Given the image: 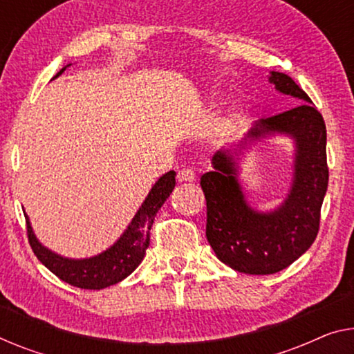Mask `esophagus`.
Segmentation results:
<instances>
[{
    "mask_svg": "<svg viewBox=\"0 0 354 354\" xmlns=\"http://www.w3.org/2000/svg\"><path fill=\"white\" fill-rule=\"evenodd\" d=\"M178 183H192L195 179V171L192 168H183V170L178 171Z\"/></svg>",
    "mask_w": 354,
    "mask_h": 354,
    "instance_id": "1",
    "label": "esophagus"
}]
</instances>
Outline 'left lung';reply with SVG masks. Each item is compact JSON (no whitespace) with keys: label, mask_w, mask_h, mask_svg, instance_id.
I'll list each match as a JSON object with an SVG mask.
<instances>
[{"label":"left lung","mask_w":354,"mask_h":354,"mask_svg":"<svg viewBox=\"0 0 354 354\" xmlns=\"http://www.w3.org/2000/svg\"><path fill=\"white\" fill-rule=\"evenodd\" d=\"M268 82L277 92L299 100L297 106L257 120L240 143L216 152L213 170L200 179L207 198L208 243L221 262L248 275L283 270L312 246L329 179L323 115L288 75L270 71ZM270 136L293 140V179L283 202L275 210L261 212L245 200L238 160L248 144Z\"/></svg>","instance_id":"left-lung-1"}]
</instances>
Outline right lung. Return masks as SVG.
Wrapping results in <instances>:
<instances>
[{
    "label": "right lung",
    "instance_id": "1",
    "mask_svg": "<svg viewBox=\"0 0 354 354\" xmlns=\"http://www.w3.org/2000/svg\"><path fill=\"white\" fill-rule=\"evenodd\" d=\"M70 65L63 66L54 79L59 77ZM175 176L176 173L171 170L157 179L145 202L141 203L140 209L135 213L133 219L122 232V235L100 254L84 257V259H71V257L57 254L42 245L36 239L30 218L25 213L31 250L42 262V266H46L62 281L71 284V286L81 289H104L122 281L143 261L147 246H149V230L152 223H154L157 211L175 189Z\"/></svg>",
    "mask_w": 354,
    "mask_h": 354
}]
</instances>
